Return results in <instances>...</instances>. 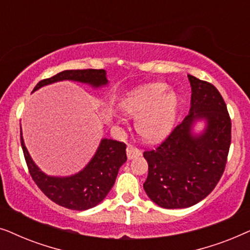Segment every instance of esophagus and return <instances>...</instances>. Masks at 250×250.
Listing matches in <instances>:
<instances>
[{
	"mask_svg": "<svg viewBox=\"0 0 250 250\" xmlns=\"http://www.w3.org/2000/svg\"><path fill=\"white\" fill-rule=\"evenodd\" d=\"M126 152H127V158L128 159H132V158H135V157H138L141 155V151L136 148L135 146L133 145H128L127 146V149H126Z\"/></svg>",
	"mask_w": 250,
	"mask_h": 250,
	"instance_id": "1",
	"label": "esophagus"
}]
</instances>
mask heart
Masks as SVG:
<instances>
[{
	"label": "heart",
	"mask_w": 250,
	"mask_h": 250,
	"mask_svg": "<svg viewBox=\"0 0 250 250\" xmlns=\"http://www.w3.org/2000/svg\"><path fill=\"white\" fill-rule=\"evenodd\" d=\"M162 83H146L133 87L123 97L119 107L136 116V128L145 138L160 140L173 127L176 114V99L165 93Z\"/></svg>",
	"instance_id": "heart-1"
}]
</instances>
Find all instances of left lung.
<instances>
[{"instance_id": "8db88e82", "label": "left lung", "mask_w": 250, "mask_h": 250, "mask_svg": "<svg viewBox=\"0 0 250 250\" xmlns=\"http://www.w3.org/2000/svg\"><path fill=\"white\" fill-rule=\"evenodd\" d=\"M191 108L155 149L143 152L149 172L143 188L163 208H187L206 198L223 175L231 145V118L213 84L189 75ZM208 121L203 135L192 134L193 123Z\"/></svg>"}]
</instances>
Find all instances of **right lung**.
<instances>
[{"instance_id": "obj_1", "label": "right lung", "mask_w": 250, "mask_h": 250, "mask_svg": "<svg viewBox=\"0 0 250 250\" xmlns=\"http://www.w3.org/2000/svg\"><path fill=\"white\" fill-rule=\"evenodd\" d=\"M63 80L88 83L97 87L105 85L108 82L104 69L63 70L40 81L33 91ZM20 142L29 174L36 186L53 203L73 210H85L101 203L114 186L121 166L127 160L124 142L104 139L93 159L82 172L69 177H51L41 172L34 164L23 145L21 133Z\"/></svg>"}]
</instances>
